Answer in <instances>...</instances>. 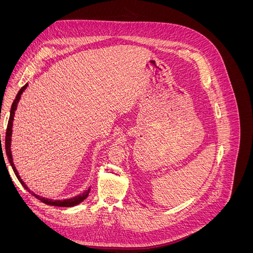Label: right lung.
<instances>
[{"mask_svg": "<svg viewBox=\"0 0 253 253\" xmlns=\"http://www.w3.org/2000/svg\"><path fill=\"white\" fill-rule=\"evenodd\" d=\"M26 87H27V84H25V85L23 86V87L19 90V93H18L16 99H14V101H13V103H12V105H11L10 116H9V120H8V125H7V129H6L5 150H6L7 157H8L9 163H10V165H11V167H12V170H13L14 174H16V176L18 177L19 181L21 182V185H22L23 187H24L26 190H28V192L32 193L35 197H37L38 200L41 201L42 203L46 204V205H50V206H57V207H73V206L78 205V204H80L81 202H83V201L85 200V198L87 197V195H88V193H89V189L86 190L85 192L80 194V195H77V196H75V197H73V198H70V200H63V201L48 200V198H45V197H42V196H40V195L35 194L34 192H32V191H30V190L27 188V186L25 185V182L21 179L20 175H19V173H18V171H17V169H16V167H14V165H13V163H12V156H11V151H10V141H11V132H12V120H13V116H14V111L17 110V105H18V103H19L21 95H22L23 91L25 90ZM0 140H1V137H0ZM1 147H2V145H1Z\"/></svg>", "mask_w": 253, "mask_h": 253, "instance_id": "obj_1", "label": "right lung"}]
</instances>
